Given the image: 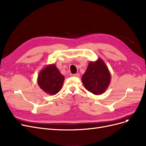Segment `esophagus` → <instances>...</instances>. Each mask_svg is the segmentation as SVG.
<instances>
[{"label": "esophagus", "mask_w": 146, "mask_h": 146, "mask_svg": "<svg viewBox=\"0 0 146 146\" xmlns=\"http://www.w3.org/2000/svg\"><path fill=\"white\" fill-rule=\"evenodd\" d=\"M74 77H80V74H79L78 73H77V74H75L73 75Z\"/></svg>", "instance_id": "1"}]
</instances>
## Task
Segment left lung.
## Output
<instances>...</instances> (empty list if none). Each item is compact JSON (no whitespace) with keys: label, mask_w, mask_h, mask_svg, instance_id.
<instances>
[{"label":"left lung","mask_w":146,"mask_h":146,"mask_svg":"<svg viewBox=\"0 0 146 146\" xmlns=\"http://www.w3.org/2000/svg\"><path fill=\"white\" fill-rule=\"evenodd\" d=\"M111 74L102 59L90 61L82 81L86 90L95 95L103 94L111 82Z\"/></svg>","instance_id":"1"}]
</instances>
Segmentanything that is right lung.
<instances>
[{"instance_id": "add662e5", "label": "right lung", "mask_w": 146, "mask_h": 146, "mask_svg": "<svg viewBox=\"0 0 146 146\" xmlns=\"http://www.w3.org/2000/svg\"><path fill=\"white\" fill-rule=\"evenodd\" d=\"M64 77L54 64L47 65L39 72L38 83L41 89L47 94L58 93L63 86Z\"/></svg>"}]
</instances>
